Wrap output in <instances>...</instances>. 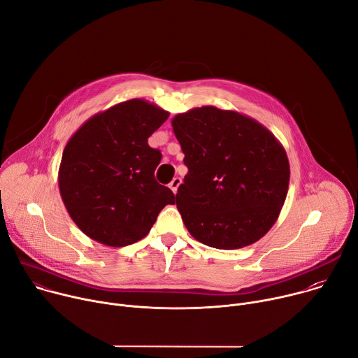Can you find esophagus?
Returning <instances> with one entry per match:
<instances>
[{
    "mask_svg": "<svg viewBox=\"0 0 358 358\" xmlns=\"http://www.w3.org/2000/svg\"><path fill=\"white\" fill-rule=\"evenodd\" d=\"M181 184V178H178V177H176V178H173V181L169 184V187L171 188V191L176 194L177 192V189H178V185Z\"/></svg>",
    "mask_w": 358,
    "mask_h": 358,
    "instance_id": "obj_1",
    "label": "esophagus"
}]
</instances>
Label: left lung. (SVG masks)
Wrapping results in <instances>:
<instances>
[{"instance_id": "obj_1", "label": "left lung", "mask_w": 358, "mask_h": 358, "mask_svg": "<svg viewBox=\"0 0 358 358\" xmlns=\"http://www.w3.org/2000/svg\"><path fill=\"white\" fill-rule=\"evenodd\" d=\"M188 173L176 203L188 232L217 249L259 241L285 203L290 167L280 141L252 117L215 106L176 115Z\"/></svg>"}]
</instances>
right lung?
Returning a JSON list of instances; mask_svg holds the SVG:
<instances>
[{
    "label": "right lung",
    "instance_id": "right-lung-1",
    "mask_svg": "<svg viewBox=\"0 0 358 358\" xmlns=\"http://www.w3.org/2000/svg\"><path fill=\"white\" fill-rule=\"evenodd\" d=\"M169 116L144 99H130L87 119L66 143L59 192L72 221L90 239L131 245L174 203L173 191L155 178L160 151L147 143Z\"/></svg>",
    "mask_w": 358,
    "mask_h": 358
}]
</instances>
